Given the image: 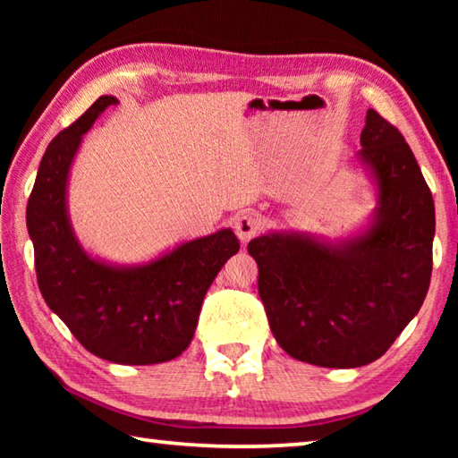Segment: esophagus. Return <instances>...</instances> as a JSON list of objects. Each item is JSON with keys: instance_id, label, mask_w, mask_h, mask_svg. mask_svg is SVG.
<instances>
[{"instance_id": "34e87169", "label": "esophagus", "mask_w": 458, "mask_h": 458, "mask_svg": "<svg viewBox=\"0 0 458 458\" xmlns=\"http://www.w3.org/2000/svg\"><path fill=\"white\" fill-rule=\"evenodd\" d=\"M262 228V220L257 212H242L236 216L234 220V230L236 236L240 238V242H248V240L254 238Z\"/></svg>"}]
</instances>
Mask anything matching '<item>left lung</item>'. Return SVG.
Listing matches in <instances>:
<instances>
[{"label":"left lung","mask_w":458,"mask_h":458,"mask_svg":"<svg viewBox=\"0 0 458 458\" xmlns=\"http://www.w3.org/2000/svg\"><path fill=\"white\" fill-rule=\"evenodd\" d=\"M360 143V161L377 188V210L363 234L329 244L270 232L248 242L276 344L321 368L382 358L420 311L430 284L434 201L414 153L374 108Z\"/></svg>","instance_id":"left-lung-1"}]
</instances>
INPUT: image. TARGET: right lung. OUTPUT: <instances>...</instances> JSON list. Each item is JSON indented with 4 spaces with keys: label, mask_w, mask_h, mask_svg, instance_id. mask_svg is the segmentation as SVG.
Masks as SVG:
<instances>
[{
    "label": "right lung",
    "mask_w": 458,
    "mask_h": 458,
    "mask_svg": "<svg viewBox=\"0 0 458 458\" xmlns=\"http://www.w3.org/2000/svg\"><path fill=\"white\" fill-rule=\"evenodd\" d=\"M114 97H100L52 139L30 193L26 224L46 303L97 358L125 366L169 361L188 350L216 275L240 250L230 228L190 240L139 267L89 257L66 212V183L82 135Z\"/></svg>",
    "instance_id": "right-lung-1"
}]
</instances>
